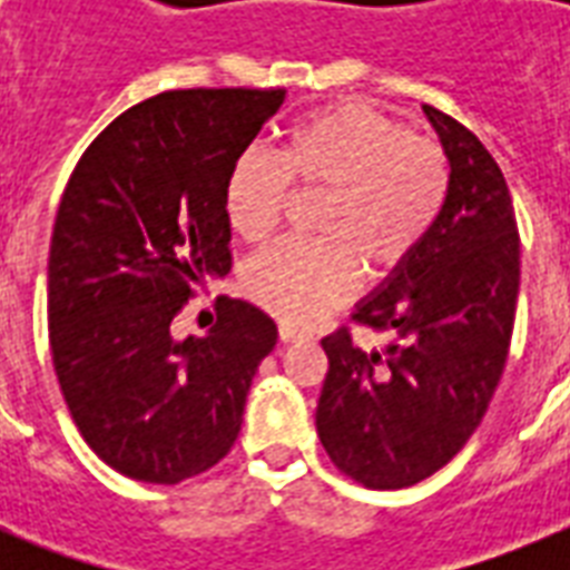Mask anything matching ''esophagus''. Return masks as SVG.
I'll return each instance as SVG.
<instances>
[{
	"mask_svg": "<svg viewBox=\"0 0 570 570\" xmlns=\"http://www.w3.org/2000/svg\"><path fill=\"white\" fill-rule=\"evenodd\" d=\"M304 337H307L304 331H295L289 328V325H281V328H277V340H281V343H298V340Z\"/></svg>",
	"mask_w": 570,
	"mask_h": 570,
	"instance_id": "esophagus-1",
	"label": "esophagus"
}]
</instances>
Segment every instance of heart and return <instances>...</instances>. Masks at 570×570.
Instances as JSON below:
<instances>
[{
	"instance_id": "b5f03b06",
	"label": "heart",
	"mask_w": 570,
	"mask_h": 570,
	"mask_svg": "<svg viewBox=\"0 0 570 570\" xmlns=\"http://www.w3.org/2000/svg\"><path fill=\"white\" fill-rule=\"evenodd\" d=\"M450 156L387 115L340 102L284 132L277 163L245 150L224 177V218L245 242L275 230L289 186L328 191L316 236L259 250L245 293L286 325H307L348 295L355 268L384 277L423 248L450 197Z\"/></svg>"
}]
</instances>
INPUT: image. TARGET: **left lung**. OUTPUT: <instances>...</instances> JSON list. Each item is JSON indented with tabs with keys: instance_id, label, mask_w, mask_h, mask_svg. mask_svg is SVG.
I'll use <instances>...</instances> for the list:
<instances>
[{
	"instance_id": "left-lung-1",
	"label": "left lung",
	"mask_w": 570,
	"mask_h": 570,
	"mask_svg": "<svg viewBox=\"0 0 570 570\" xmlns=\"http://www.w3.org/2000/svg\"><path fill=\"white\" fill-rule=\"evenodd\" d=\"M423 111L450 156V197L423 248L352 313L393 340L364 352L346 325L322 337L316 432L334 468L375 491L423 482L476 432L505 370L521 286L500 165L464 124Z\"/></svg>"
}]
</instances>
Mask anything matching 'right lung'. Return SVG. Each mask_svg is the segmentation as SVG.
<instances>
[{
    "mask_svg": "<svg viewBox=\"0 0 570 570\" xmlns=\"http://www.w3.org/2000/svg\"><path fill=\"white\" fill-rule=\"evenodd\" d=\"M284 88L163 91L76 163L49 245V348L76 429L109 468L177 485L215 468L277 328L218 298L206 337L174 340L191 286L230 272L224 177Z\"/></svg>",
    "mask_w": 570,
    "mask_h": 570,
    "instance_id": "right-lung-1",
    "label": "right lung"
}]
</instances>
